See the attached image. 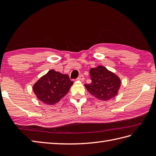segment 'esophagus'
Listing matches in <instances>:
<instances>
[{
    "instance_id": "esophagus-1",
    "label": "esophagus",
    "mask_w": 156,
    "mask_h": 156,
    "mask_svg": "<svg viewBox=\"0 0 156 156\" xmlns=\"http://www.w3.org/2000/svg\"><path fill=\"white\" fill-rule=\"evenodd\" d=\"M78 80H81V81H84V76L83 75H80L78 76V78H77Z\"/></svg>"
}]
</instances>
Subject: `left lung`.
I'll return each mask as SVG.
<instances>
[{
	"mask_svg": "<svg viewBox=\"0 0 156 156\" xmlns=\"http://www.w3.org/2000/svg\"><path fill=\"white\" fill-rule=\"evenodd\" d=\"M91 83L84 84L87 90L101 101H108L117 94L121 87V80L113 72L104 66L90 69Z\"/></svg>",
	"mask_w": 156,
	"mask_h": 156,
	"instance_id": "left-lung-1",
	"label": "left lung"
}]
</instances>
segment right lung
I'll list each match as a JSON object with an SVG mask.
<instances>
[{"label":"right lung","instance_id":"obj_1","mask_svg":"<svg viewBox=\"0 0 156 156\" xmlns=\"http://www.w3.org/2000/svg\"><path fill=\"white\" fill-rule=\"evenodd\" d=\"M73 84L68 75L51 69L35 82L33 90L39 101L53 105L68 93Z\"/></svg>","mask_w":156,"mask_h":156}]
</instances>
